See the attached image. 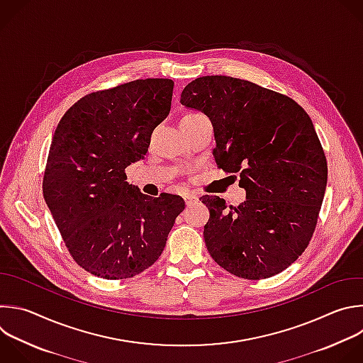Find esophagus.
<instances>
[{"instance_id": "1", "label": "esophagus", "mask_w": 363, "mask_h": 363, "mask_svg": "<svg viewBox=\"0 0 363 363\" xmlns=\"http://www.w3.org/2000/svg\"><path fill=\"white\" fill-rule=\"evenodd\" d=\"M184 199H185L186 206H191L194 202H196V201H198V196H196V195H194V194H186V195L184 196Z\"/></svg>"}]
</instances>
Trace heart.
I'll return each mask as SVG.
<instances>
[{"mask_svg":"<svg viewBox=\"0 0 363 363\" xmlns=\"http://www.w3.org/2000/svg\"><path fill=\"white\" fill-rule=\"evenodd\" d=\"M189 115H195V113H189Z\"/></svg>","mask_w":363,"mask_h":363,"instance_id":"obj_1","label":"heart"}]
</instances>
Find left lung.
<instances>
[{
	"label": "left lung",
	"mask_w": 363,
	"mask_h": 363,
	"mask_svg": "<svg viewBox=\"0 0 363 363\" xmlns=\"http://www.w3.org/2000/svg\"><path fill=\"white\" fill-rule=\"evenodd\" d=\"M181 104L212 123L219 168L239 174L247 199L226 208L205 195L203 238L212 259L244 279L292 265L313 235L328 165L312 119L294 99L254 82L208 75L189 82Z\"/></svg>",
	"instance_id": "1"
}]
</instances>
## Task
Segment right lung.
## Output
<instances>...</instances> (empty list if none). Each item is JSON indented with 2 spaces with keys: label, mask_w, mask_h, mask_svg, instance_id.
I'll return each instance as SVG.
<instances>
[{
  "label": "right lung",
  "mask_w": 363,
  "mask_h": 363,
  "mask_svg": "<svg viewBox=\"0 0 363 363\" xmlns=\"http://www.w3.org/2000/svg\"><path fill=\"white\" fill-rule=\"evenodd\" d=\"M174 81L137 79L77 101L61 118L43 192L74 261L105 279L133 278L162 254L185 202L144 195L125 168L144 160L171 111Z\"/></svg>",
  "instance_id": "right-lung-1"
}]
</instances>
